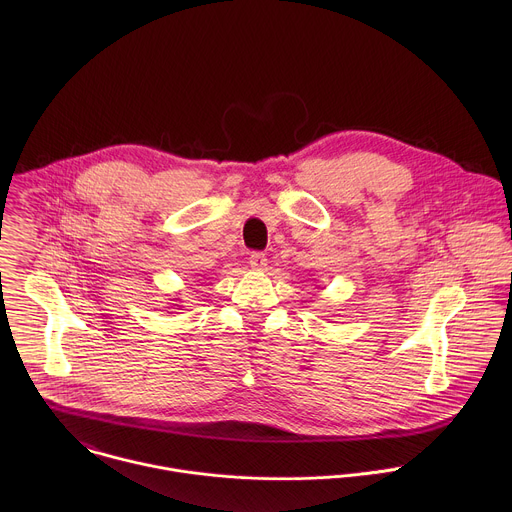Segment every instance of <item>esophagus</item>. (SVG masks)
Segmentation results:
<instances>
[{"instance_id":"1","label":"esophagus","mask_w":512,"mask_h":512,"mask_svg":"<svg viewBox=\"0 0 512 512\" xmlns=\"http://www.w3.org/2000/svg\"><path fill=\"white\" fill-rule=\"evenodd\" d=\"M248 264H250V268H252V270L264 272V270H266V266H268V258H266L264 254H260V252H254V254H250Z\"/></svg>"}]
</instances>
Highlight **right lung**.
Returning a JSON list of instances; mask_svg holds the SVG:
<instances>
[{
    "mask_svg": "<svg viewBox=\"0 0 512 512\" xmlns=\"http://www.w3.org/2000/svg\"><path fill=\"white\" fill-rule=\"evenodd\" d=\"M171 301H175V299H171ZM173 305H177V303H173Z\"/></svg>",
    "mask_w": 512,
    "mask_h": 512,
    "instance_id": "add662e5",
    "label": "right lung"
}]
</instances>
